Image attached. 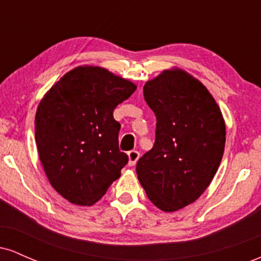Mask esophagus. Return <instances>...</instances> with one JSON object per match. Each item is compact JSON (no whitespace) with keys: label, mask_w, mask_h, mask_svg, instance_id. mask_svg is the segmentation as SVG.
<instances>
[{"label":"esophagus","mask_w":261,"mask_h":261,"mask_svg":"<svg viewBox=\"0 0 261 261\" xmlns=\"http://www.w3.org/2000/svg\"><path fill=\"white\" fill-rule=\"evenodd\" d=\"M127 157H128V166L134 167L136 164L137 160H139L140 153L137 151H130L127 152Z\"/></svg>","instance_id":"1"}]
</instances>
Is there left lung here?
<instances>
[{
    "label": "left lung",
    "instance_id": "1",
    "mask_svg": "<svg viewBox=\"0 0 261 261\" xmlns=\"http://www.w3.org/2000/svg\"><path fill=\"white\" fill-rule=\"evenodd\" d=\"M143 95L157 125L153 148L136 164L137 178L154 206L174 212L199 199L214 179L226 124L207 88L181 68L147 81Z\"/></svg>",
    "mask_w": 261,
    "mask_h": 261
}]
</instances>
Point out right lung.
Returning <instances> with one entry per match:
<instances>
[{
    "label": "right lung",
    "mask_w": 261,
    "mask_h": 261,
    "mask_svg": "<svg viewBox=\"0 0 261 261\" xmlns=\"http://www.w3.org/2000/svg\"><path fill=\"white\" fill-rule=\"evenodd\" d=\"M131 81L99 66L68 71L44 94L35 114V142L51 187L91 206L120 176L128 158L119 149L113 112L136 91Z\"/></svg>",
    "instance_id": "add662e5"
}]
</instances>
